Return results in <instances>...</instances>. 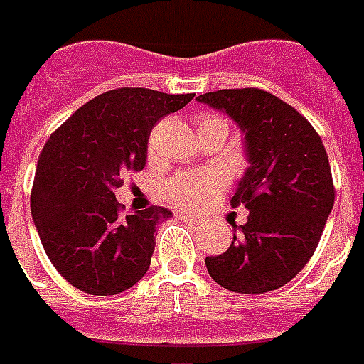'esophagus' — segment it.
Returning <instances> with one entry per match:
<instances>
[{
    "mask_svg": "<svg viewBox=\"0 0 364 364\" xmlns=\"http://www.w3.org/2000/svg\"><path fill=\"white\" fill-rule=\"evenodd\" d=\"M176 215L179 217L181 221H187V223H191V225H200V223H202V219H200V217L191 215V213H183V211H179V213H176Z\"/></svg>",
    "mask_w": 364,
    "mask_h": 364,
    "instance_id": "esophagus-1",
    "label": "esophagus"
}]
</instances>
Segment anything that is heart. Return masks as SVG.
Wrapping results in <instances>:
<instances>
[{
	"label": "heart",
	"instance_id": "1",
	"mask_svg": "<svg viewBox=\"0 0 364 364\" xmlns=\"http://www.w3.org/2000/svg\"><path fill=\"white\" fill-rule=\"evenodd\" d=\"M196 126H198V130H205L211 126H223L228 132L227 121L217 115L202 117V119H198ZM223 185H225V176L221 171H187V173L173 177L166 185V196L177 208L194 210V208H198V205L213 198L221 191Z\"/></svg>",
	"mask_w": 364,
	"mask_h": 364
}]
</instances>
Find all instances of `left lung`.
Segmentation results:
<instances>
[{"label": "left lung", "instance_id": "1", "mask_svg": "<svg viewBox=\"0 0 364 364\" xmlns=\"http://www.w3.org/2000/svg\"><path fill=\"white\" fill-rule=\"evenodd\" d=\"M198 102L238 122L251 164L230 200L247 208V223L225 253L205 257L208 272L232 293L276 291L308 264L333 210L327 151L304 115L262 88H225Z\"/></svg>", "mask_w": 364, "mask_h": 364}]
</instances>
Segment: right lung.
<instances>
[{"label":"right lung","instance_id":"right-lung-1","mask_svg":"<svg viewBox=\"0 0 364 364\" xmlns=\"http://www.w3.org/2000/svg\"><path fill=\"white\" fill-rule=\"evenodd\" d=\"M194 94L115 88L79 107L53 132L37 160L31 217L45 253L82 293H122L151 266L160 205L122 215L115 198L126 171H141L151 130Z\"/></svg>","mask_w":364,"mask_h":364}]
</instances>
